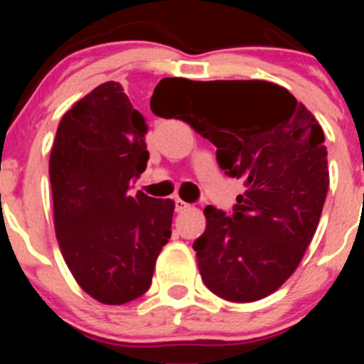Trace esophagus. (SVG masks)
<instances>
[{
    "label": "esophagus",
    "instance_id": "34e87169",
    "mask_svg": "<svg viewBox=\"0 0 364 364\" xmlns=\"http://www.w3.org/2000/svg\"><path fill=\"white\" fill-rule=\"evenodd\" d=\"M174 203H176V211H178V213L186 211V209L190 208V204H186L185 200H181L179 197H178V199H174Z\"/></svg>",
    "mask_w": 364,
    "mask_h": 364
}]
</instances>
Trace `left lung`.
<instances>
[{
  "label": "left lung",
  "mask_w": 364,
  "mask_h": 364,
  "mask_svg": "<svg viewBox=\"0 0 364 364\" xmlns=\"http://www.w3.org/2000/svg\"><path fill=\"white\" fill-rule=\"evenodd\" d=\"M179 119L216 146L222 171L243 179L234 215L205 205L193 243L205 287L252 303L273 294L299 266L321 220L329 186L324 132L285 87L267 80H209L174 90L151 111ZM153 104V98H151Z\"/></svg>",
  "instance_id": "8db88e82"
}]
</instances>
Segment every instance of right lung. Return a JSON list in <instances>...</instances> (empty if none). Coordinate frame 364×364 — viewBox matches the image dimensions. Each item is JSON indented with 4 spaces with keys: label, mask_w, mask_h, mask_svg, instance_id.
I'll return each mask as SVG.
<instances>
[{
    "label": "right lung",
    "mask_w": 364,
    "mask_h": 364,
    "mask_svg": "<svg viewBox=\"0 0 364 364\" xmlns=\"http://www.w3.org/2000/svg\"><path fill=\"white\" fill-rule=\"evenodd\" d=\"M160 84L190 90L196 80ZM148 127L119 82L100 84L61 117L49 159L54 230L70 273L86 294L124 304L151 285L168 243L174 203L130 193L146 171Z\"/></svg>",
    "instance_id": "1"
}]
</instances>
